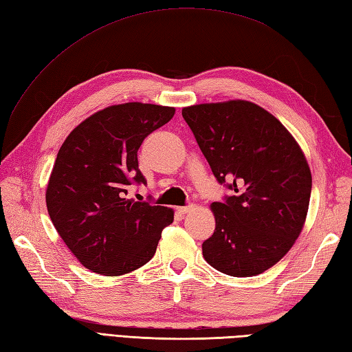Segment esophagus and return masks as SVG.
<instances>
[{
	"label": "esophagus",
	"mask_w": 352,
	"mask_h": 352,
	"mask_svg": "<svg viewBox=\"0 0 352 352\" xmlns=\"http://www.w3.org/2000/svg\"><path fill=\"white\" fill-rule=\"evenodd\" d=\"M194 209H195L194 204H188V206H181V208H177V212L182 213V215H185V213H190Z\"/></svg>",
	"instance_id": "34e87169"
}]
</instances>
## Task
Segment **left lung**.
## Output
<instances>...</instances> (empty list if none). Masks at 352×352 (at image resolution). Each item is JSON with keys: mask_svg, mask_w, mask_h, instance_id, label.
I'll return each instance as SVG.
<instances>
[{"mask_svg": "<svg viewBox=\"0 0 352 352\" xmlns=\"http://www.w3.org/2000/svg\"><path fill=\"white\" fill-rule=\"evenodd\" d=\"M219 184L234 195L212 203L215 231L203 242L213 269L236 278L275 265L300 236L309 209L312 175L305 153L267 110L246 100L182 109Z\"/></svg>", "mask_w": 352, "mask_h": 352, "instance_id": "8db88e82", "label": "left lung"}]
</instances>
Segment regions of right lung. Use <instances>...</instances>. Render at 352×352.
<instances>
[{
	"mask_svg": "<svg viewBox=\"0 0 352 352\" xmlns=\"http://www.w3.org/2000/svg\"><path fill=\"white\" fill-rule=\"evenodd\" d=\"M175 107L124 102L96 111L68 134L50 173L49 217L83 267L121 276L146 264L173 209L128 199L144 184L137 151L144 137L167 124Z\"/></svg>",
	"mask_w": 352,
	"mask_h": 352,
	"instance_id": "right-lung-1",
	"label": "right lung"
}]
</instances>
